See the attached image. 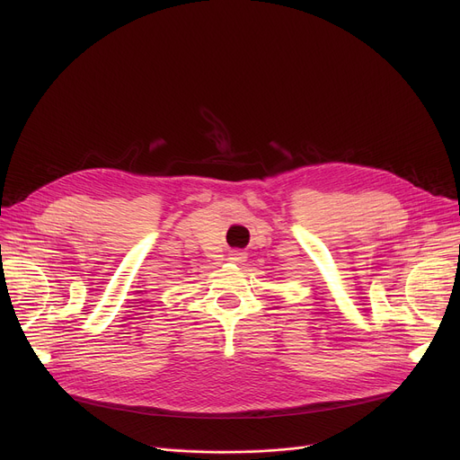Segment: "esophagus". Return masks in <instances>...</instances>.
I'll return each instance as SVG.
<instances>
[{"label": "esophagus", "instance_id": "1", "mask_svg": "<svg viewBox=\"0 0 460 460\" xmlns=\"http://www.w3.org/2000/svg\"><path fill=\"white\" fill-rule=\"evenodd\" d=\"M229 259L234 261V262H243V261H246V253L240 252V250H233V252L229 253Z\"/></svg>", "mask_w": 460, "mask_h": 460}]
</instances>
